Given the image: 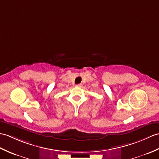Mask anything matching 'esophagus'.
Returning <instances> with one entry per match:
<instances>
[{
  "instance_id": "1",
  "label": "esophagus",
  "mask_w": 159,
  "mask_h": 159,
  "mask_svg": "<svg viewBox=\"0 0 159 159\" xmlns=\"http://www.w3.org/2000/svg\"><path fill=\"white\" fill-rule=\"evenodd\" d=\"M76 86L79 87H82V84H76Z\"/></svg>"
}]
</instances>
